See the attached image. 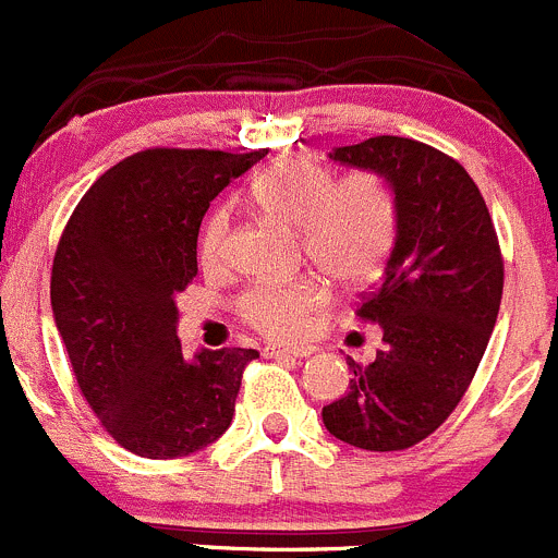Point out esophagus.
<instances>
[{
  "label": "esophagus",
  "mask_w": 558,
  "mask_h": 558,
  "mask_svg": "<svg viewBox=\"0 0 558 558\" xmlns=\"http://www.w3.org/2000/svg\"><path fill=\"white\" fill-rule=\"evenodd\" d=\"M264 355H269V357H294V361H300V357L314 355V347H286V343H269L267 350H264Z\"/></svg>",
  "instance_id": "1"
}]
</instances>
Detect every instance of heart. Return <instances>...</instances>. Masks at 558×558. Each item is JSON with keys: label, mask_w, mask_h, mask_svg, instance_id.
Listing matches in <instances>:
<instances>
[{"label": "heart", "mask_w": 558, "mask_h": 558, "mask_svg": "<svg viewBox=\"0 0 558 558\" xmlns=\"http://www.w3.org/2000/svg\"><path fill=\"white\" fill-rule=\"evenodd\" d=\"M250 203L258 215L296 228L305 258L341 286H366L383 272L397 242V195L374 170L336 175L305 156H283L255 175ZM231 215L215 208L201 228V264L208 269L226 262ZM325 280L300 278L289 283L253 286L239 300L244 325L278 341H294L314 330L327 308Z\"/></svg>", "instance_id": "heart-1"}]
</instances>
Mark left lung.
Instances as JSON below:
<instances>
[{"instance_id":"left-lung-1","label":"left lung","mask_w":558,"mask_h":558,"mask_svg":"<svg viewBox=\"0 0 558 558\" xmlns=\"http://www.w3.org/2000/svg\"><path fill=\"white\" fill-rule=\"evenodd\" d=\"M374 170L397 195V242L357 316L383 330L368 366L322 408L327 432L366 451L421 444L465 397L496 327L504 258L487 203L460 161L410 137H368L330 154Z\"/></svg>"}]
</instances>
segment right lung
<instances>
[{
    "label": "right lung",
    "mask_w": 558,
    "mask_h": 558,
    "mask_svg": "<svg viewBox=\"0 0 558 558\" xmlns=\"http://www.w3.org/2000/svg\"><path fill=\"white\" fill-rule=\"evenodd\" d=\"M267 150L148 148L109 168L74 208L51 267V311L76 385L132 454L175 460L231 426L255 350L175 336V294L197 275L208 203Z\"/></svg>",
    "instance_id": "right-lung-1"
}]
</instances>
